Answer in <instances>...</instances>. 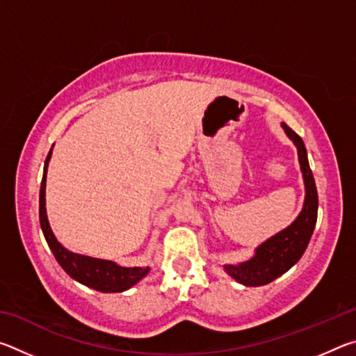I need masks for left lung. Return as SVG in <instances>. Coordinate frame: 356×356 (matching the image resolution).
I'll return each instance as SVG.
<instances>
[{"instance_id": "1", "label": "left lung", "mask_w": 356, "mask_h": 356, "mask_svg": "<svg viewBox=\"0 0 356 356\" xmlns=\"http://www.w3.org/2000/svg\"><path fill=\"white\" fill-rule=\"evenodd\" d=\"M282 129H284L286 135L291 138L298 150L300 168L301 172H303L306 188L303 210L291 226L278 232L272 238H268L267 242L259 245L256 248V254L250 261L238 265H225L226 273L231 275L234 280L243 286L256 287L268 284L282 273H286L303 256L316 227L318 197L305 143L286 124H282Z\"/></svg>"}]
</instances>
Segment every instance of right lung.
<instances>
[{
    "instance_id": "right-lung-1",
    "label": "right lung",
    "mask_w": 356,
    "mask_h": 356,
    "mask_svg": "<svg viewBox=\"0 0 356 356\" xmlns=\"http://www.w3.org/2000/svg\"><path fill=\"white\" fill-rule=\"evenodd\" d=\"M51 159V149L47 155L45 166H44V177L40 184V195H39V220L40 227L44 232L45 240L53 254H55L58 264L61 265L63 270L70 278L81 282V284L95 289L99 292H124L135 286L138 281L143 280L149 273V267H120L116 262L105 261V259L89 257L83 254H76L65 250L64 246L58 242L55 234H53L50 222L47 218L45 209V184H47V166Z\"/></svg>"
}]
</instances>
